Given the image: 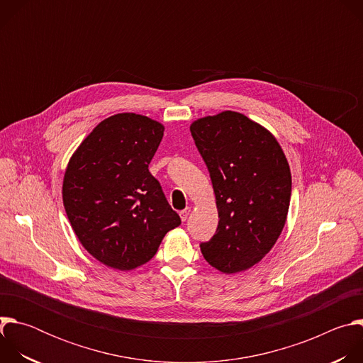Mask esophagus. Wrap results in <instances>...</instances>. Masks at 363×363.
I'll list each match as a JSON object with an SVG mask.
<instances>
[{
	"mask_svg": "<svg viewBox=\"0 0 363 363\" xmlns=\"http://www.w3.org/2000/svg\"><path fill=\"white\" fill-rule=\"evenodd\" d=\"M189 213H191V208L189 206H186L185 210H182L181 213H179V217H181V221H186V218H188V216H189Z\"/></svg>",
	"mask_w": 363,
	"mask_h": 363,
	"instance_id": "obj_1",
	"label": "esophagus"
}]
</instances>
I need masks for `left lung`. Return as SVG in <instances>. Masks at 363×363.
Segmentation results:
<instances>
[{
    "instance_id": "1",
    "label": "left lung",
    "mask_w": 363,
    "mask_h": 363,
    "mask_svg": "<svg viewBox=\"0 0 363 363\" xmlns=\"http://www.w3.org/2000/svg\"><path fill=\"white\" fill-rule=\"evenodd\" d=\"M210 171L218 210L206 262L225 274L244 272L273 248L287 220L291 174L277 139L242 113L225 111L191 123Z\"/></svg>"
}]
</instances>
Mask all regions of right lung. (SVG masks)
I'll use <instances>...</instances> for the list:
<instances>
[{
    "label": "right lung",
    "mask_w": 363,
    "mask_h": 363,
    "mask_svg": "<svg viewBox=\"0 0 363 363\" xmlns=\"http://www.w3.org/2000/svg\"><path fill=\"white\" fill-rule=\"evenodd\" d=\"M164 125L136 113L101 121L67 164L63 203L74 234L96 260L133 270L181 224L149 172Z\"/></svg>",
    "instance_id": "add662e5"
}]
</instances>
